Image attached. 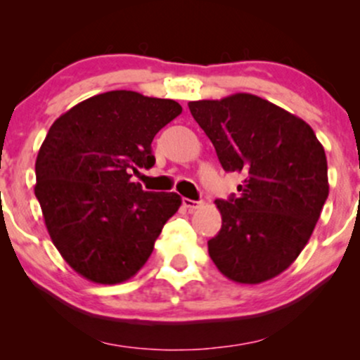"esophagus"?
<instances>
[{
	"mask_svg": "<svg viewBox=\"0 0 360 360\" xmlns=\"http://www.w3.org/2000/svg\"><path fill=\"white\" fill-rule=\"evenodd\" d=\"M183 205L184 208L189 210V212H196L198 208L203 206V201H194V200H189V198H183Z\"/></svg>",
	"mask_w": 360,
	"mask_h": 360,
	"instance_id": "1",
	"label": "esophagus"
}]
</instances>
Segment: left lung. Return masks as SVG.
Instances as JSON below:
<instances>
[{
    "label": "left lung",
    "instance_id": "8db88e82",
    "mask_svg": "<svg viewBox=\"0 0 360 360\" xmlns=\"http://www.w3.org/2000/svg\"><path fill=\"white\" fill-rule=\"evenodd\" d=\"M226 172H238V196L217 200L221 229L208 240L225 278L259 284L286 271L311 237L328 198V167L313 128L249 93L189 101Z\"/></svg>",
    "mask_w": 360,
    "mask_h": 360
}]
</instances>
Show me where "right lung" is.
Segmentation results:
<instances>
[{"mask_svg": "<svg viewBox=\"0 0 360 360\" xmlns=\"http://www.w3.org/2000/svg\"><path fill=\"white\" fill-rule=\"evenodd\" d=\"M179 103L108 91L52 123L35 162V196L62 259L98 284L134 278L181 206L176 193L143 191L130 172L152 167V140Z\"/></svg>", "mask_w": 360, "mask_h": 360, "instance_id": "right-lung-1", "label": "right lung"}]
</instances>
